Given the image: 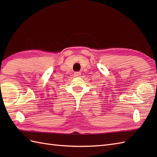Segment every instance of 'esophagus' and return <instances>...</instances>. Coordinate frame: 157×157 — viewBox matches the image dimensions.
Here are the masks:
<instances>
[{"instance_id":"34e87169","label":"esophagus","mask_w":157,"mask_h":157,"mask_svg":"<svg viewBox=\"0 0 157 157\" xmlns=\"http://www.w3.org/2000/svg\"><path fill=\"white\" fill-rule=\"evenodd\" d=\"M80 75H81V72L77 71V72H75V73H74L75 77H79V76H80Z\"/></svg>"}]
</instances>
